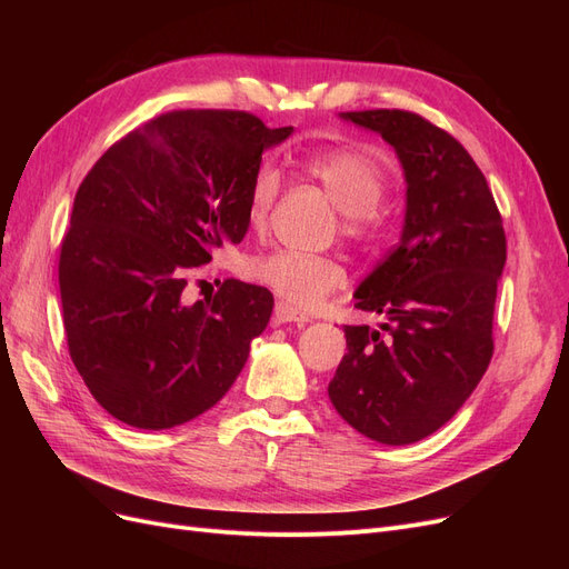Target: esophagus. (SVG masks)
<instances>
[{
	"label": "esophagus",
	"instance_id": "obj_1",
	"mask_svg": "<svg viewBox=\"0 0 569 569\" xmlns=\"http://www.w3.org/2000/svg\"><path fill=\"white\" fill-rule=\"evenodd\" d=\"M272 322L274 325H289V322H297V325H306L308 322V316L295 311V308L278 301L274 303V311H272Z\"/></svg>",
	"mask_w": 569,
	"mask_h": 569
}]
</instances>
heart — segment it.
<instances>
[{"label": "heart", "instance_id": "heart-1", "mask_svg": "<svg viewBox=\"0 0 569 569\" xmlns=\"http://www.w3.org/2000/svg\"><path fill=\"white\" fill-rule=\"evenodd\" d=\"M306 173L311 176L325 194L341 213V232L347 237L372 234L380 226L377 203L385 197L387 178L382 166L366 151L358 149H325L311 153L303 161ZM280 194V176L270 163H263L253 173L249 187L247 216L251 228H261L268 220L274 199ZM249 278L268 287L287 306L299 311H311L330 291L343 284V270L330 258L306 256L299 251L280 249L256 256L247 266Z\"/></svg>", "mask_w": 569, "mask_h": 569}]
</instances>
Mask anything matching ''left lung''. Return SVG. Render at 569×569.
Here are the masks:
<instances>
[{
  "instance_id": "8db88e82",
  "label": "left lung",
  "mask_w": 569,
  "mask_h": 569,
  "mask_svg": "<svg viewBox=\"0 0 569 569\" xmlns=\"http://www.w3.org/2000/svg\"><path fill=\"white\" fill-rule=\"evenodd\" d=\"M341 120L396 151L406 180L401 239L356 289L379 330L343 325L347 353L327 393L356 432L387 446L429 437L470 399L493 353L506 232L465 147L418 113L349 111Z\"/></svg>"
}]
</instances>
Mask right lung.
Segmentation results:
<instances>
[{
  "label": "right lung",
  "instance_id": "right-lung-1",
  "mask_svg": "<svg viewBox=\"0 0 569 569\" xmlns=\"http://www.w3.org/2000/svg\"><path fill=\"white\" fill-rule=\"evenodd\" d=\"M295 128L244 111H170L128 132L78 187L59 291L73 366L97 403L137 429L213 408L266 330L272 295L228 280L187 303L189 272L249 230L263 151Z\"/></svg>",
  "mask_w": 569,
  "mask_h": 569
}]
</instances>
